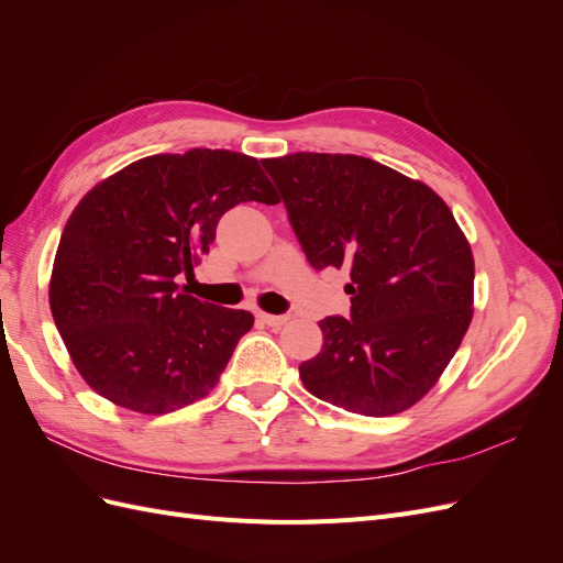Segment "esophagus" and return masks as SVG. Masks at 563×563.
Masks as SVG:
<instances>
[{
    "instance_id": "34e87169",
    "label": "esophagus",
    "mask_w": 563,
    "mask_h": 563,
    "mask_svg": "<svg viewBox=\"0 0 563 563\" xmlns=\"http://www.w3.org/2000/svg\"><path fill=\"white\" fill-rule=\"evenodd\" d=\"M258 319H261L263 323H267L269 329H279V327H284V323L288 321L286 314H267V312H261Z\"/></svg>"
}]
</instances>
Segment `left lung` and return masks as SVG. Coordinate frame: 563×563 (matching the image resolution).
<instances>
[{
    "mask_svg": "<svg viewBox=\"0 0 563 563\" xmlns=\"http://www.w3.org/2000/svg\"><path fill=\"white\" fill-rule=\"evenodd\" d=\"M314 269H350V319L319 321L321 352L300 364L317 399L385 418L437 385L470 329L474 258L432 187L356 155L263 159Z\"/></svg>",
    "mask_w": 563,
    "mask_h": 563,
    "instance_id": "8db88e82",
    "label": "left lung"
}]
</instances>
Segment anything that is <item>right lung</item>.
<instances>
[{
  "label": "right lung",
  "mask_w": 563,
  "mask_h": 563,
  "mask_svg": "<svg viewBox=\"0 0 563 563\" xmlns=\"http://www.w3.org/2000/svg\"><path fill=\"white\" fill-rule=\"evenodd\" d=\"M242 201L279 203L258 159L195 147L100 180L67 218L48 305L79 376L108 401L164 416L203 399L253 314L180 291Z\"/></svg>",
  "instance_id": "obj_1"
}]
</instances>
